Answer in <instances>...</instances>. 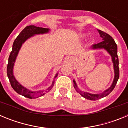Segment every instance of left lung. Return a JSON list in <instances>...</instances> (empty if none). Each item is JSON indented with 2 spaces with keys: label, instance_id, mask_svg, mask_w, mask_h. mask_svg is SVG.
I'll return each instance as SVG.
<instances>
[{
  "label": "left lung",
  "instance_id": "1",
  "mask_svg": "<svg viewBox=\"0 0 128 128\" xmlns=\"http://www.w3.org/2000/svg\"><path fill=\"white\" fill-rule=\"evenodd\" d=\"M99 32L100 36L102 38V41L100 43H98L97 44H94L92 46V49H98V48H104L106 51L108 52L110 56H112V60L114 63V73H115V76H114V80L112 82V84L111 85L109 88L105 90L104 92L99 94H92L88 93V92H84L78 88L76 81H73L74 82V87L78 93L86 99L92 100H98L99 99H101L102 98H104L106 96H108L110 92H112L113 90L115 88V85L117 84V82L119 78V68H118V58L117 56V46L116 43L115 42L114 40L112 37L108 34L106 33L104 31L100 30H98Z\"/></svg>",
  "mask_w": 128,
  "mask_h": 128
}]
</instances>
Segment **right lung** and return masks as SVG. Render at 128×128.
Returning <instances> with one entry per match:
<instances>
[{
    "mask_svg": "<svg viewBox=\"0 0 128 128\" xmlns=\"http://www.w3.org/2000/svg\"><path fill=\"white\" fill-rule=\"evenodd\" d=\"M49 29L47 28H40L35 26H27L23 30L21 31L16 38L14 40L13 44V48L11 50L10 55L8 59V64L7 66V75L9 78L10 82L14 91L17 92L18 94L24 96L25 98H29V99H35L39 97L44 96L46 93L50 91L53 87L54 84V81L53 80L51 86L48 87L44 91L32 92L26 88L16 81L14 76H13V66H14V62L16 60V58L17 56L18 52L20 48L22 47V44L28 39V38L32 37L35 34H44L48 32ZM58 73L55 76V78L57 77Z\"/></svg>",
    "mask_w": 128,
    "mask_h": 128,
    "instance_id": "right-lung-1",
    "label": "right lung"
}]
</instances>
